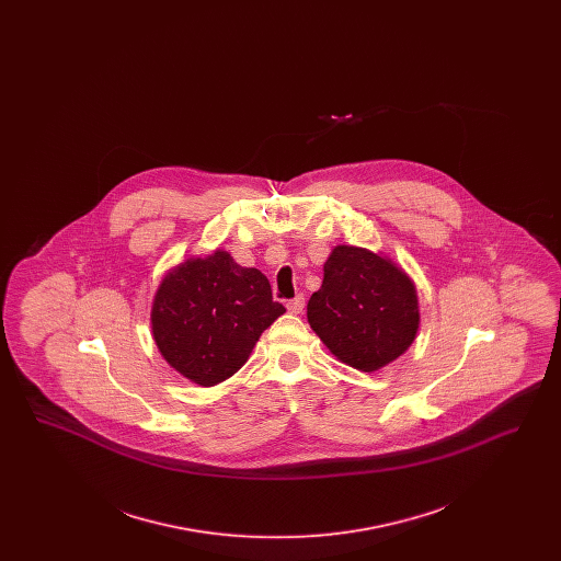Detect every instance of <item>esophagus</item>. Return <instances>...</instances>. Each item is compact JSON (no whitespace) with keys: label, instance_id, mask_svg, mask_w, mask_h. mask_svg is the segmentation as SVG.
Wrapping results in <instances>:
<instances>
[{"label":"esophagus","instance_id":"34e87169","mask_svg":"<svg viewBox=\"0 0 561 561\" xmlns=\"http://www.w3.org/2000/svg\"><path fill=\"white\" fill-rule=\"evenodd\" d=\"M288 311L290 313H294V316H298V313H302V309H305V296L302 294H298L296 298H293V300H288Z\"/></svg>","mask_w":561,"mask_h":561}]
</instances>
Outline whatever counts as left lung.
<instances>
[{
    "label": "left lung",
    "instance_id": "8db88e82",
    "mask_svg": "<svg viewBox=\"0 0 561 561\" xmlns=\"http://www.w3.org/2000/svg\"><path fill=\"white\" fill-rule=\"evenodd\" d=\"M307 320L343 364L374 373L414 343L421 313L414 282L393 261L336 245L320 290L309 298Z\"/></svg>",
    "mask_w": 561,
    "mask_h": 561
}]
</instances>
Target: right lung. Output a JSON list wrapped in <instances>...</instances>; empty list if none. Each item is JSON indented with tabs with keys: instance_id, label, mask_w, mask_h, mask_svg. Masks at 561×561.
<instances>
[{
	"instance_id": "add662e5",
	"label": "right lung",
	"mask_w": 561,
	"mask_h": 561,
	"mask_svg": "<svg viewBox=\"0 0 561 561\" xmlns=\"http://www.w3.org/2000/svg\"><path fill=\"white\" fill-rule=\"evenodd\" d=\"M284 313L259 268L241 267L229 252L216 250L168 271L153 298L151 330L176 373L213 387L240 370Z\"/></svg>"
}]
</instances>
